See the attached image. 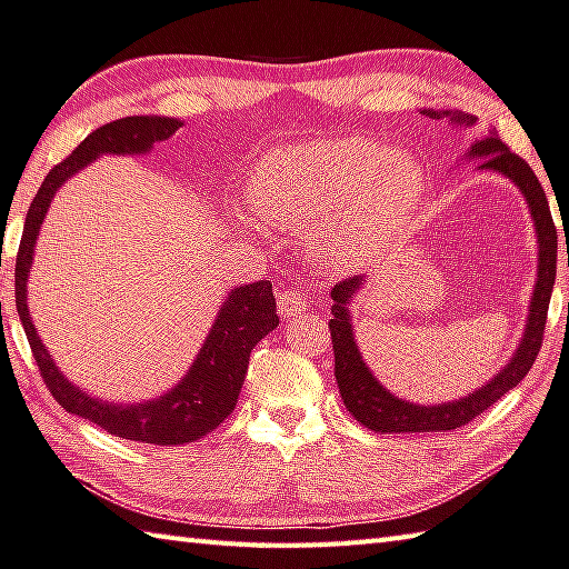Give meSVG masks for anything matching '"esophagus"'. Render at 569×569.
I'll return each mask as SVG.
<instances>
[{"instance_id":"1","label":"esophagus","mask_w":569,"mask_h":569,"mask_svg":"<svg viewBox=\"0 0 569 569\" xmlns=\"http://www.w3.org/2000/svg\"><path fill=\"white\" fill-rule=\"evenodd\" d=\"M308 308V296L303 291H291V288H283L278 291V311L288 320L296 318L298 313H303Z\"/></svg>"}]
</instances>
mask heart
Instances as JSON below:
<instances>
[{
	"mask_svg": "<svg viewBox=\"0 0 569 569\" xmlns=\"http://www.w3.org/2000/svg\"><path fill=\"white\" fill-rule=\"evenodd\" d=\"M426 191L420 163L373 139H316L268 151L249 181L258 219L308 229L320 226L330 253L370 249Z\"/></svg>",
	"mask_w": 569,
	"mask_h": 569,
	"instance_id": "heart-1",
	"label": "heart"
}]
</instances>
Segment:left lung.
Returning a JSON list of instances; mask_svg holds the SVG:
<instances>
[{
    "label": "left lung",
    "instance_id": "1",
    "mask_svg": "<svg viewBox=\"0 0 569 569\" xmlns=\"http://www.w3.org/2000/svg\"><path fill=\"white\" fill-rule=\"evenodd\" d=\"M420 113H426L430 119L448 117L450 121L460 123V127H470V123H475V117H470V113L432 109H422ZM468 157L480 159V169L498 171L502 177H508L522 191L525 201H528V209L532 213L537 233V281L530 301L528 323H525V333L520 338L518 350H515V356L510 358V363L505 366L498 376L490 378L482 388L452 402L412 406V402L396 398L390 390L378 383L356 346L348 303L353 301V293H358V288L363 286V278L353 276L336 283L333 291H330V298H333V308H330V313H333V318H330V340H333L336 380L340 388V398H343L350 416L376 432H448L465 426V422L480 416V412L495 406L505 392L518 386L520 380L528 376V370L532 368L535 358L542 348L547 308H550L557 271V229L545 189L540 181H537L530 163L505 147L498 131H488L482 139H475Z\"/></svg>",
    "mask_w": 569,
    "mask_h": 569
}]
</instances>
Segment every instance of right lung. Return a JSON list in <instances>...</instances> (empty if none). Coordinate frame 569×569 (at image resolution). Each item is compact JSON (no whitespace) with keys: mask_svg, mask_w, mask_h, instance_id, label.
Segmentation results:
<instances>
[{"mask_svg":"<svg viewBox=\"0 0 569 569\" xmlns=\"http://www.w3.org/2000/svg\"><path fill=\"white\" fill-rule=\"evenodd\" d=\"M179 127L181 121L169 117H127L91 131L64 161L57 163L47 173L44 183L39 186L34 201L27 211L24 233L22 243H19L14 268V298L19 320H22L27 340L32 346L41 378H44L54 400L64 410L74 412V416L97 422L99 428H104L111 436L151 442V446H183V442H193L209 436L211 430L219 428L231 416L236 400H239L246 370H249L251 350L258 340L266 338L278 326L271 281L233 288L223 301L219 316H216L189 373L169 392L147 402L117 406V402L87 396L84 390L71 386L61 376V370L39 340L32 318H29L27 278L34 261L39 226L44 221L49 203L61 183L74 177L77 171L84 169L87 163L101 157V153H147L153 149V143L167 141Z\"/></svg>","mask_w":569,"mask_h":569,"instance_id":"right-lung-1","label":"right lung"}]
</instances>
